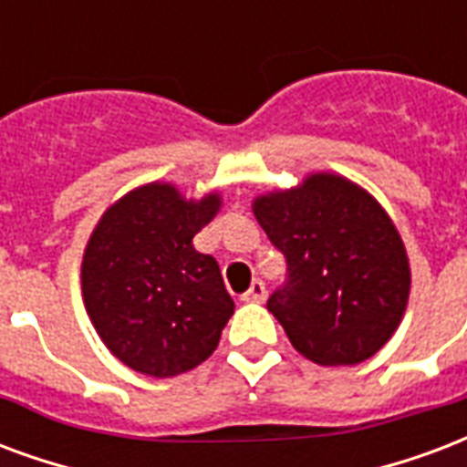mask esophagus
Instances as JSON below:
<instances>
[{
  "label": "esophagus",
  "mask_w": 467,
  "mask_h": 467,
  "mask_svg": "<svg viewBox=\"0 0 467 467\" xmlns=\"http://www.w3.org/2000/svg\"><path fill=\"white\" fill-rule=\"evenodd\" d=\"M244 300L246 303H263L265 300V285H263V280H254L251 283L248 293H244Z\"/></svg>",
  "instance_id": "obj_1"
}]
</instances>
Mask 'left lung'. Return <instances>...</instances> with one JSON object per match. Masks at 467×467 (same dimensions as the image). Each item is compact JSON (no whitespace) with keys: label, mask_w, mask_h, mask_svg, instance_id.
<instances>
[{"label":"left lung","mask_w":467,"mask_h":467,"mask_svg":"<svg viewBox=\"0 0 467 467\" xmlns=\"http://www.w3.org/2000/svg\"><path fill=\"white\" fill-rule=\"evenodd\" d=\"M251 209L287 261L268 310L297 352L322 367L379 352L411 293L409 254L387 209L337 171L258 194Z\"/></svg>","instance_id":"8db88e82"}]
</instances>
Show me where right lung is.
Segmentation results:
<instances>
[{
  "label": "right lung",
  "mask_w": 467,
  "mask_h": 467,
  "mask_svg": "<svg viewBox=\"0 0 467 467\" xmlns=\"http://www.w3.org/2000/svg\"><path fill=\"white\" fill-rule=\"evenodd\" d=\"M221 204L219 192L187 199L171 182H150L108 206L88 238L83 305L98 337L130 369L177 377L219 345L234 300L194 236Z\"/></svg>",
  "instance_id": "add662e5"
}]
</instances>
